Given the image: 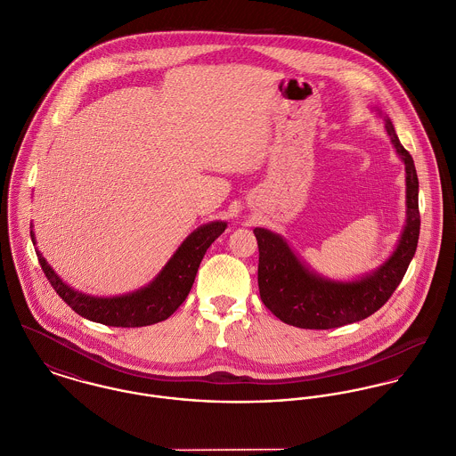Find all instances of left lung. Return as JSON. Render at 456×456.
Segmentation results:
<instances>
[{
  "instance_id": "obj_1",
  "label": "left lung",
  "mask_w": 456,
  "mask_h": 456,
  "mask_svg": "<svg viewBox=\"0 0 456 456\" xmlns=\"http://www.w3.org/2000/svg\"><path fill=\"white\" fill-rule=\"evenodd\" d=\"M375 110L405 166V225L400 240L379 268L353 280H333L308 268L283 236L256 227L261 299L285 324L303 330H331L363 321L389 299L416 254L421 220L414 160L402 146L391 119L380 109Z\"/></svg>"
}]
</instances>
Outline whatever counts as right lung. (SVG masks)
Instances as JSON below:
<instances>
[{"instance_id": "1", "label": "right lung", "mask_w": 456, "mask_h": 456, "mask_svg": "<svg viewBox=\"0 0 456 456\" xmlns=\"http://www.w3.org/2000/svg\"><path fill=\"white\" fill-rule=\"evenodd\" d=\"M225 229L227 222L224 220H215L197 227L183 240L173 257L150 283L134 292L119 296H92L70 287L51 268V265L38 250L33 225L29 234L44 273L60 297L72 310H76L85 319L105 326L141 328L166 321L180 308L193 285L206 250Z\"/></svg>"}]
</instances>
